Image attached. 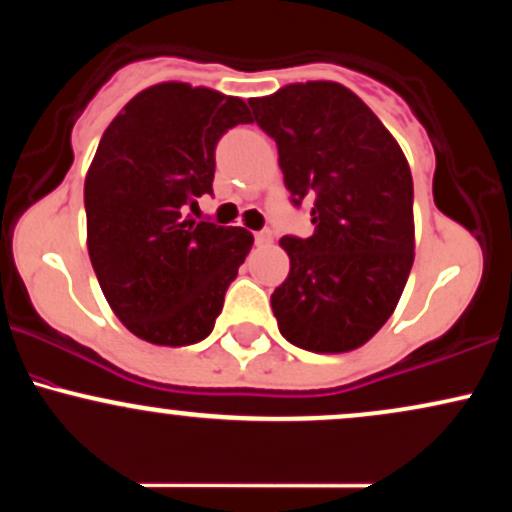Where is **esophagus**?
<instances>
[{
  "label": "esophagus",
  "instance_id": "esophagus-1",
  "mask_svg": "<svg viewBox=\"0 0 512 512\" xmlns=\"http://www.w3.org/2000/svg\"><path fill=\"white\" fill-rule=\"evenodd\" d=\"M274 240V233L269 228H262V231L255 233V243L257 245H269Z\"/></svg>",
  "mask_w": 512,
  "mask_h": 512
}]
</instances>
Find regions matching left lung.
I'll use <instances>...</instances> for the list:
<instances>
[{
  "instance_id": "obj_1",
  "label": "left lung",
  "mask_w": 512,
  "mask_h": 512,
  "mask_svg": "<svg viewBox=\"0 0 512 512\" xmlns=\"http://www.w3.org/2000/svg\"><path fill=\"white\" fill-rule=\"evenodd\" d=\"M248 103L276 142L291 202L313 199V236L281 238L291 272L272 293L279 332L315 354L358 349L392 315L414 264L407 158L373 110L334 81Z\"/></svg>"
}]
</instances>
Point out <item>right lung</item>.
<instances>
[{"label":"right lung","instance_id":"right-lung-1","mask_svg":"<svg viewBox=\"0 0 512 512\" xmlns=\"http://www.w3.org/2000/svg\"><path fill=\"white\" fill-rule=\"evenodd\" d=\"M243 122L252 120L240 98L166 81L103 132L84 185L88 257L105 301L144 342L209 337L248 257L250 231L187 214L211 195L219 139Z\"/></svg>","mask_w":512,"mask_h":512}]
</instances>
